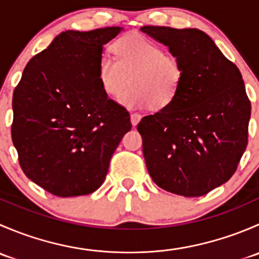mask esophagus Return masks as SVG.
Listing matches in <instances>:
<instances>
[{
  "label": "esophagus",
  "instance_id": "34e87169",
  "mask_svg": "<svg viewBox=\"0 0 259 259\" xmlns=\"http://www.w3.org/2000/svg\"><path fill=\"white\" fill-rule=\"evenodd\" d=\"M140 119H142V115L138 114V113H133L130 115V120H132V124L133 126H135V125L138 124V122L140 121Z\"/></svg>",
  "mask_w": 259,
  "mask_h": 259
}]
</instances>
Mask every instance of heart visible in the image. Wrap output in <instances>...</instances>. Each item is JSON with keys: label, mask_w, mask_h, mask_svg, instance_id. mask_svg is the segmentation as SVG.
<instances>
[{"label": "heart", "mask_w": 259, "mask_h": 259, "mask_svg": "<svg viewBox=\"0 0 259 259\" xmlns=\"http://www.w3.org/2000/svg\"><path fill=\"white\" fill-rule=\"evenodd\" d=\"M115 59L103 55L96 75L104 93L117 98L132 82L121 103L130 108H166L176 99L184 71L176 57L140 33H130L113 44Z\"/></svg>", "instance_id": "obj_1"}]
</instances>
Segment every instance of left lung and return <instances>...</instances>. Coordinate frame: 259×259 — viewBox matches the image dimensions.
Wrapping results in <instances>:
<instances>
[{"mask_svg":"<svg viewBox=\"0 0 259 259\" xmlns=\"http://www.w3.org/2000/svg\"><path fill=\"white\" fill-rule=\"evenodd\" d=\"M184 71L176 99L138 124L151 179L166 192L200 197L232 178L248 144L250 101L241 71L197 28L144 26Z\"/></svg>","mask_w":259,"mask_h":259,"instance_id":"1","label":"left lung"}]
</instances>
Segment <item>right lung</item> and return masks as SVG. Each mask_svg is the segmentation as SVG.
Instances as JSON below:
<instances>
[{"instance_id":"1","label":"right lung","mask_w":259,"mask_h":259,"mask_svg":"<svg viewBox=\"0 0 259 259\" xmlns=\"http://www.w3.org/2000/svg\"><path fill=\"white\" fill-rule=\"evenodd\" d=\"M65 31L26 65L12 98V143L28 179L56 197L95 192L130 114L96 75L103 46L121 31Z\"/></svg>"}]
</instances>
